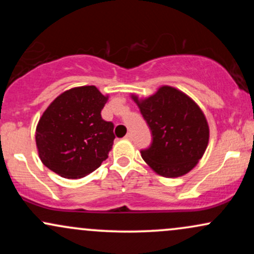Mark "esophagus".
Masks as SVG:
<instances>
[{
	"label": "esophagus",
	"mask_w": 254,
	"mask_h": 254,
	"mask_svg": "<svg viewBox=\"0 0 254 254\" xmlns=\"http://www.w3.org/2000/svg\"><path fill=\"white\" fill-rule=\"evenodd\" d=\"M125 138L129 139V141H131V139H132V133H131V132H127V135H125Z\"/></svg>",
	"instance_id": "1"
}]
</instances>
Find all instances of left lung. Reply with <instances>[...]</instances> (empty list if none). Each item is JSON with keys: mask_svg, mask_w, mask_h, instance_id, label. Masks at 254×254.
I'll return each mask as SVG.
<instances>
[{"mask_svg": "<svg viewBox=\"0 0 254 254\" xmlns=\"http://www.w3.org/2000/svg\"><path fill=\"white\" fill-rule=\"evenodd\" d=\"M151 131V144L141 150L143 160L160 176L189 173L202 159L209 142L205 116L185 93L162 86L149 98L132 95Z\"/></svg>", "mask_w": 254, "mask_h": 254, "instance_id": "obj_1", "label": "left lung"}]
</instances>
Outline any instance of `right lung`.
<instances>
[{
	"label": "right lung",
	"instance_id": "right-lung-1",
	"mask_svg": "<svg viewBox=\"0 0 254 254\" xmlns=\"http://www.w3.org/2000/svg\"><path fill=\"white\" fill-rule=\"evenodd\" d=\"M107 99L95 86H82L52 101L36 130L38 153L49 170L78 179L100 167L115 139V125L101 118Z\"/></svg>",
	"mask_w": 254,
	"mask_h": 254
}]
</instances>
